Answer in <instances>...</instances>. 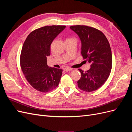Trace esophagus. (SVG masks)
I'll return each instance as SVG.
<instances>
[{
	"label": "esophagus",
	"instance_id": "esophagus-1",
	"mask_svg": "<svg viewBox=\"0 0 132 132\" xmlns=\"http://www.w3.org/2000/svg\"><path fill=\"white\" fill-rule=\"evenodd\" d=\"M64 70L65 71H71V70H73V69L71 68H69V67H66L64 69Z\"/></svg>",
	"mask_w": 132,
	"mask_h": 132
}]
</instances>
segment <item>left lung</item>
I'll list each match as a JSON object with an SVG mask.
<instances>
[{
    "label": "left lung",
    "mask_w": 132,
    "mask_h": 132,
    "mask_svg": "<svg viewBox=\"0 0 132 132\" xmlns=\"http://www.w3.org/2000/svg\"><path fill=\"white\" fill-rule=\"evenodd\" d=\"M77 34L81 43V55L91 64V68L85 72L79 69L81 78L78 81L79 89L86 92L97 90L110 74L112 57L110 43L101 31L95 28L75 25L70 27Z\"/></svg>",
    "instance_id": "left-lung-1"
}]
</instances>
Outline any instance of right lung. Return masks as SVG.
Instances as JSON below:
<instances>
[{
    "mask_svg": "<svg viewBox=\"0 0 132 132\" xmlns=\"http://www.w3.org/2000/svg\"><path fill=\"white\" fill-rule=\"evenodd\" d=\"M65 26H46L31 32L23 45L20 55L22 72L30 84L42 93L57 87L62 75V69L49 67L47 57L54 38Z\"/></svg>",
    "mask_w": 132,
    "mask_h": 132,
    "instance_id": "1",
    "label": "right lung"
}]
</instances>
